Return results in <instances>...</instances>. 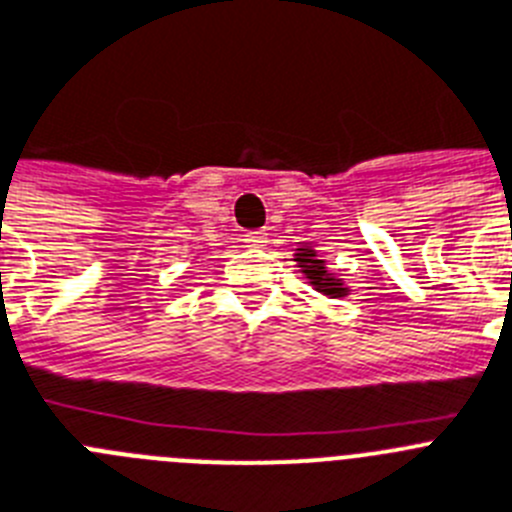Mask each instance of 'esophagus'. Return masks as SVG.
Listing matches in <instances>:
<instances>
[{
	"label": "esophagus",
	"mask_w": 512,
	"mask_h": 512,
	"mask_svg": "<svg viewBox=\"0 0 512 512\" xmlns=\"http://www.w3.org/2000/svg\"><path fill=\"white\" fill-rule=\"evenodd\" d=\"M244 242H247V247H265V242H268V234L265 231H247L244 234Z\"/></svg>",
	"instance_id": "34e87169"
}]
</instances>
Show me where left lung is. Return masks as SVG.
I'll return each instance as SVG.
<instances>
[{"mask_svg": "<svg viewBox=\"0 0 512 512\" xmlns=\"http://www.w3.org/2000/svg\"><path fill=\"white\" fill-rule=\"evenodd\" d=\"M296 262H299L301 273L311 281V286H317V291H322L324 296L337 299V296H345V293H348V288L342 286V281H337L335 275H330L324 270V260H319L314 250H299L296 252Z\"/></svg>", "mask_w": 512, "mask_h": 512, "instance_id": "obj_1", "label": "left lung"}]
</instances>
